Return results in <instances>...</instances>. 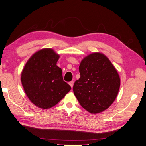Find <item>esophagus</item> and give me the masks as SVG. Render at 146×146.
Returning a JSON list of instances; mask_svg holds the SVG:
<instances>
[{"mask_svg": "<svg viewBox=\"0 0 146 146\" xmlns=\"http://www.w3.org/2000/svg\"><path fill=\"white\" fill-rule=\"evenodd\" d=\"M69 84H70V85L71 86V87L73 88V84H74V81H70V82H69Z\"/></svg>", "mask_w": 146, "mask_h": 146, "instance_id": "esophagus-1", "label": "esophagus"}]
</instances>
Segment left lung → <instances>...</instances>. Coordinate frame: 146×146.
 Wrapping results in <instances>:
<instances>
[{"label": "left lung", "mask_w": 146, "mask_h": 146, "mask_svg": "<svg viewBox=\"0 0 146 146\" xmlns=\"http://www.w3.org/2000/svg\"><path fill=\"white\" fill-rule=\"evenodd\" d=\"M79 71L73 92L81 106L92 114L108 109L116 100L121 83L110 60L102 53H91L81 61Z\"/></svg>", "instance_id": "8db88e82"}]
</instances>
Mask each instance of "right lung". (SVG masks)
Listing matches in <instances>:
<instances>
[{"label": "right lung", "mask_w": 146, "mask_h": 146, "mask_svg": "<svg viewBox=\"0 0 146 146\" xmlns=\"http://www.w3.org/2000/svg\"><path fill=\"white\" fill-rule=\"evenodd\" d=\"M59 58L53 49L40 50L27 61L21 73L27 97L42 109L54 106L72 89L63 81L62 70L56 65Z\"/></svg>", "instance_id": "right-lung-1"}]
</instances>
